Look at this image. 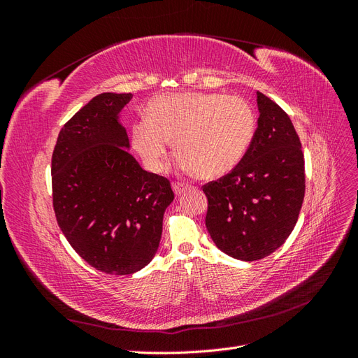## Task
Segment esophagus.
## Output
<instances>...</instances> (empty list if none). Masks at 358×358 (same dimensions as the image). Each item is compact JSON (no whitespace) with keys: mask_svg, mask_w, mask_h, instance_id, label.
<instances>
[{"mask_svg":"<svg viewBox=\"0 0 358 358\" xmlns=\"http://www.w3.org/2000/svg\"><path fill=\"white\" fill-rule=\"evenodd\" d=\"M171 188H173V191H175L176 196H182V194L188 189V185H185V183H180V182H173Z\"/></svg>","mask_w":358,"mask_h":358,"instance_id":"1","label":"esophagus"}]
</instances>
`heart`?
<instances>
[{
	"label": "heart",
	"instance_id": "1",
	"mask_svg": "<svg viewBox=\"0 0 358 358\" xmlns=\"http://www.w3.org/2000/svg\"><path fill=\"white\" fill-rule=\"evenodd\" d=\"M131 128V142L145 166L161 171L175 145L178 166L201 179L230 173L255 133V112L242 96L218 92L159 95Z\"/></svg>",
	"mask_w": 358,
	"mask_h": 358
}]
</instances>
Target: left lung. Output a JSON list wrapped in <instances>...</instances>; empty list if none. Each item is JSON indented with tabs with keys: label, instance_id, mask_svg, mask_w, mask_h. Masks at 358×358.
I'll return each mask as SVG.
<instances>
[{
	"label": "left lung",
	"instance_id": "1",
	"mask_svg": "<svg viewBox=\"0 0 358 358\" xmlns=\"http://www.w3.org/2000/svg\"><path fill=\"white\" fill-rule=\"evenodd\" d=\"M257 129L245 157L229 175L204 185L206 227L222 252L262 259L294 230L305 199V158L289 116L257 92Z\"/></svg>",
	"mask_w": 358,
	"mask_h": 358
}]
</instances>
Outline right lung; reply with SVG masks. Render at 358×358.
I'll return each instance as SVG.
<instances>
[{"label": "right lung", "instance_id": "1", "mask_svg": "<svg viewBox=\"0 0 358 358\" xmlns=\"http://www.w3.org/2000/svg\"><path fill=\"white\" fill-rule=\"evenodd\" d=\"M131 94L103 92L59 131L52 155L53 209L61 231L86 263L131 275L155 257L170 182L129 154L121 112Z\"/></svg>", "mask_w": 358, "mask_h": 358}]
</instances>
